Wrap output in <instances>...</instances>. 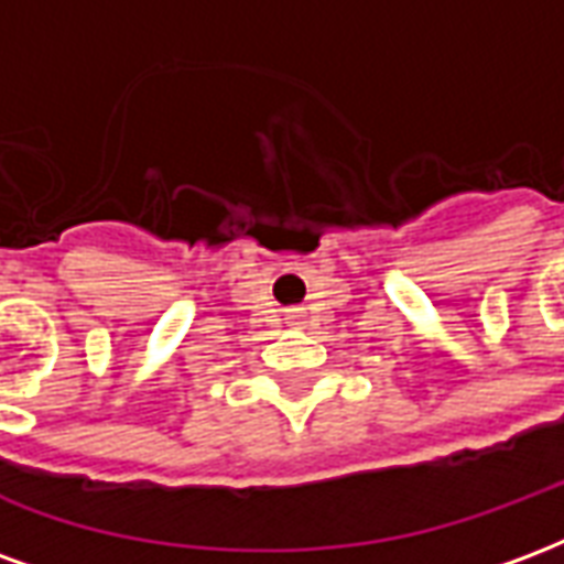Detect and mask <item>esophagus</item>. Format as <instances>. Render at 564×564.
Segmentation results:
<instances>
[{"label":"esophagus","instance_id":"esophagus-1","mask_svg":"<svg viewBox=\"0 0 564 564\" xmlns=\"http://www.w3.org/2000/svg\"><path fill=\"white\" fill-rule=\"evenodd\" d=\"M290 319H299V314H295V311H290Z\"/></svg>","mask_w":564,"mask_h":564}]
</instances>
